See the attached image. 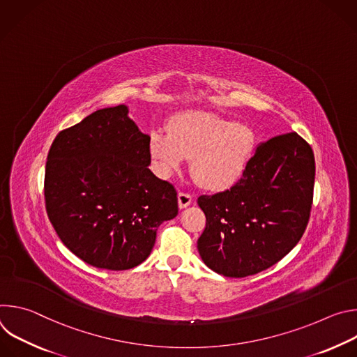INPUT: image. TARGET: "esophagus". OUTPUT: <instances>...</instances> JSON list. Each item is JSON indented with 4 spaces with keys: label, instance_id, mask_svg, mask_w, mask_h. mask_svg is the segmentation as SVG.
I'll use <instances>...</instances> for the list:
<instances>
[{
    "label": "esophagus",
    "instance_id": "obj_1",
    "mask_svg": "<svg viewBox=\"0 0 357 357\" xmlns=\"http://www.w3.org/2000/svg\"><path fill=\"white\" fill-rule=\"evenodd\" d=\"M190 203H192V196L190 195L183 193V192L178 193V206H179V209L188 208Z\"/></svg>",
    "mask_w": 357,
    "mask_h": 357
}]
</instances>
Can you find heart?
Here are the masks:
<instances>
[{"mask_svg": "<svg viewBox=\"0 0 357 357\" xmlns=\"http://www.w3.org/2000/svg\"><path fill=\"white\" fill-rule=\"evenodd\" d=\"M148 148L160 175L168 176L190 158L189 169L196 182L209 190H222L244 174L256 148V132L213 113L188 112L176 116L168 131H152Z\"/></svg>", "mask_w": 357, "mask_h": 357, "instance_id": "obj_1", "label": "heart"}]
</instances>
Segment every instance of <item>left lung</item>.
Listing matches in <instances>:
<instances>
[{"instance_id":"left-lung-1","label":"left lung","mask_w":357,"mask_h":357,"mask_svg":"<svg viewBox=\"0 0 357 357\" xmlns=\"http://www.w3.org/2000/svg\"><path fill=\"white\" fill-rule=\"evenodd\" d=\"M314 182L312 148L296 132L260 142L234 186L197 199L206 216L197 240L203 263L234 278L278 263L308 225Z\"/></svg>"}]
</instances>
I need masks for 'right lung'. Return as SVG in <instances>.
I'll list each match as a JSON object with an SVG mask.
<instances>
[{"instance_id": "add662e5", "label": "right lung", "mask_w": 357, "mask_h": 357, "mask_svg": "<svg viewBox=\"0 0 357 357\" xmlns=\"http://www.w3.org/2000/svg\"><path fill=\"white\" fill-rule=\"evenodd\" d=\"M149 135L124 105L63 130L49 149L45 200L62 243L84 263L130 270L151 254L161 223L178 215L174 186L148 168Z\"/></svg>"}]
</instances>
